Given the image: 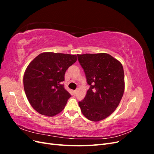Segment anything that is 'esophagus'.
I'll return each instance as SVG.
<instances>
[{
	"instance_id": "esophagus-1",
	"label": "esophagus",
	"mask_w": 154,
	"mask_h": 154,
	"mask_svg": "<svg viewBox=\"0 0 154 154\" xmlns=\"http://www.w3.org/2000/svg\"><path fill=\"white\" fill-rule=\"evenodd\" d=\"M77 92H78V91L77 90H75V91H74V94H76V93H77Z\"/></svg>"
}]
</instances>
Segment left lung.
<instances>
[{
    "instance_id": "8db88e82",
    "label": "left lung",
    "mask_w": 154,
    "mask_h": 154,
    "mask_svg": "<svg viewBox=\"0 0 154 154\" xmlns=\"http://www.w3.org/2000/svg\"><path fill=\"white\" fill-rule=\"evenodd\" d=\"M90 88L79 101L82 114L92 122L106 118L116 109L125 90L122 64L106 53L77 54Z\"/></svg>"
}]
</instances>
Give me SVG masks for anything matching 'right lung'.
<instances>
[{
  "mask_svg": "<svg viewBox=\"0 0 154 154\" xmlns=\"http://www.w3.org/2000/svg\"><path fill=\"white\" fill-rule=\"evenodd\" d=\"M77 60L76 55L42 53L28 65L24 75L27 98L37 112L54 116L64 109L71 94L62 82L67 69Z\"/></svg>",
  "mask_w": 154,
  "mask_h": 154,
  "instance_id": "add662e5",
  "label": "right lung"
}]
</instances>
